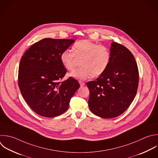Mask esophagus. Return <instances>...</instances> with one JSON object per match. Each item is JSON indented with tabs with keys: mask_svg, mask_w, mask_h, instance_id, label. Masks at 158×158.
Segmentation results:
<instances>
[{
	"mask_svg": "<svg viewBox=\"0 0 158 158\" xmlns=\"http://www.w3.org/2000/svg\"><path fill=\"white\" fill-rule=\"evenodd\" d=\"M79 83H80V85L81 86H85V83L84 82L81 81H79Z\"/></svg>",
	"mask_w": 158,
	"mask_h": 158,
	"instance_id": "1",
	"label": "esophagus"
}]
</instances>
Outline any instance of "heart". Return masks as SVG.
Segmentation results:
<instances>
[{
	"instance_id": "heart-1",
	"label": "heart",
	"mask_w": 158,
	"mask_h": 158,
	"mask_svg": "<svg viewBox=\"0 0 158 158\" xmlns=\"http://www.w3.org/2000/svg\"><path fill=\"white\" fill-rule=\"evenodd\" d=\"M60 59L63 67L69 71H72L77 60L81 59V67L69 73V76L83 80L91 75L96 77L102 75L110 64L111 54L105 46L84 40L74 44L72 52L69 50L64 51L60 54Z\"/></svg>"
}]
</instances>
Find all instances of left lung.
Segmentation results:
<instances>
[{
  "label": "left lung",
  "mask_w": 158,
  "mask_h": 158,
  "mask_svg": "<svg viewBox=\"0 0 158 158\" xmlns=\"http://www.w3.org/2000/svg\"><path fill=\"white\" fill-rule=\"evenodd\" d=\"M110 51L111 59L106 71L86 83L90 110L104 118L117 117L127 109L136 94L139 80L135 57L127 48L113 42Z\"/></svg>",
  "instance_id": "obj_1"
}]
</instances>
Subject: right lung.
I'll list each match as a JSON object with an SVG mask.
<instances>
[{
	"instance_id": "add662e5",
	"label": "right lung",
	"mask_w": 158,
	"mask_h": 158,
	"mask_svg": "<svg viewBox=\"0 0 158 158\" xmlns=\"http://www.w3.org/2000/svg\"><path fill=\"white\" fill-rule=\"evenodd\" d=\"M73 40L44 38L33 44L22 56L19 86L29 106L38 114L54 117L64 113L80 88L72 77L62 81L67 70L60 57Z\"/></svg>"
}]
</instances>
